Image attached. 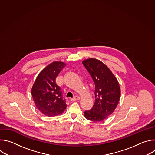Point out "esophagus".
I'll list each match as a JSON object with an SVG mask.
<instances>
[{
    "instance_id": "34e87169",
    "label": "esophagus",
    "mask_w": 155,
    "mask_h": 155,
    "mask_svg": "<svg viewBox=\"0 0 155 155\" xmlns=\"http://www.w3.org/2000/svg\"><path fill=\"white\" fill-rule=\"evenodd\" d=\"M80 99V97L79 96H75L74 98H72V99H71V101H78Z\"/></svg>"
}]
</instances>
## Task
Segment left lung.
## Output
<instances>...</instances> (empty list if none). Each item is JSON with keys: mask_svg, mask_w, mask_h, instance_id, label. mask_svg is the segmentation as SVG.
Wrapping results in <instances>:
<instances>
[{"mask_svg": "<svg viewBox=\"0 0 155 155\" xmlns=\"http://www.w3.org/2000/svg\"><path fill=\"white\" fill-rule=\"evenodd\" d=\"M83 64L95 84L96 101L84 117L91 121H102L115 111L120 99L119 83L112 71L102 61L95 58L85 59Z\"/></svg>", "mask_w": 155, "mask_h": 155, "instance_id": "left-lung-1", "label": "left lung"}]
</instances>
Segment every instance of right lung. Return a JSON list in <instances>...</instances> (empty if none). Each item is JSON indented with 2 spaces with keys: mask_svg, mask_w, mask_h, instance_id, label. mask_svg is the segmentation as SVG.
Segmentation results:
<instances>
[{
  "mask_svg": "<svg viewBox=\"0 0 155 155\" xmlns=\"http://www.w3.org/2000/svg\"><path fill=\"white\" fill-rule=\"evenodd\" d=\"M63 62L54 61L38 75L31 90L34 103L39 111L47 117H54L64 112L67 107L62 91L56 78L65 67Z\"/></svg>",
  "mask_w": 155,
  "mask_h": 155,
  "instance_id": "obj_1",
  "label": "right lung"
}]
</instances>
